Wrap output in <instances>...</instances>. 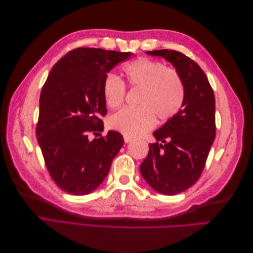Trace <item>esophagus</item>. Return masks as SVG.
<instances>
[{"label":"esophagus","instance_id":"34e87169","mask_svg":"<svg viewBox=\"0 0 253 253\" xmlns=\"http://www.w3.org/2000/svg\"><path fill=\"white\" fill-rule=\"evenodd\" d=\"M124 139H125V142L126 143H128V142H131L132 140H133V138H132V137H129V136H124Z\"/></svg>","mask_w":253,"mask_h":253}]
</instances>
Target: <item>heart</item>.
Listing matches in <instances>:
<instances>
[{
    "instance_id": "b5f03b06",
    "label": "heart",
    "mask_w": 253,
    "mask_h": 253,
    "mask_svg": "<svg viewBox=\"0 0 253 253\" xmlns=\"http://www.w3.org/2000/svg\"><path fill=\"white\" fill-rule=\"evenodd\" d=\"M127 85L139 89V108H125L109 118L112 129L126 136L144 134L154 127L156 117L167 121L177 114L185 101L186 87L179 73L166 67L160 61L139 58L122 67ZM102 93L105 104L115 109L125 101L126 84L117 76L109 75L103 81Z\"/></svg>"
}]
</instances>
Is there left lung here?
<instances>
[{
    "label": "left lung",
    "instance_id": "left-lung-1",
    "mask_svg": "<svg viewBox=\"0 0 253 253\" xmlns=\"http://www.w3.org/2000/svg\"><path fill=\"white\" fill-rule=\"evenodd\" d=\"M170 61L185 83L181 110L153 133L155 143L141 166L142 177L157 192L174 195L193 186L201 177L215 139V98L206 74L180 51H147Z\"/></svg>",
    "mask_w": 253,
    "mask_h": 253
}]
</instances>
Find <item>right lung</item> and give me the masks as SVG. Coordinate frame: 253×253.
Instances as JSON below:
<instances>
[{
	"instance_id": "1",
	"label": "right lung",
	"mask_w": 253,
	"mask_h": 253,
	"mask_svg": "<svg viewBox=\"0 0 253 253\" xmlns=\"http://www.w3.org/2000/svg\"><path fill=\"white\" fill-rule=\"evenodd\" d=\"M129 52L79 47L53 65L40 95L36 134L52 180L65 192L84 195L108 175L125 140L116 131L102 132L106 111L103 81ZM101 136V134H100Z\"/></svg>"
}]
</instances>
